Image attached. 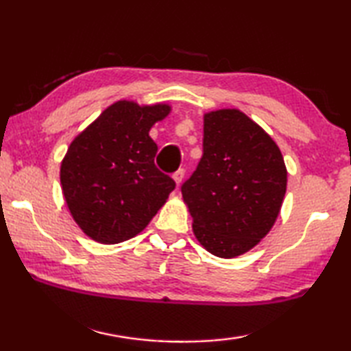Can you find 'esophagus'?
I'll return each instance as SVG.
<instances>
[{"label": "esophagus", "mask_w": 351, "mask_h": 351, "mask_svg": "<svg viewBox=\"0 0 351 351\" xmlns=\"http://www.w3.org/2000/svg\"><path fill=\"white\" fill-rule=\"evenodd\" d=\"M173 180H175V182H176V186H180V184H181L182 180H184V169H180V170L175 171V173H173Z\"/></svg>", "instance_id": "1"}]
</instances>
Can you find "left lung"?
Instances as JSON below:
<instances>
[{
  "label": "left lung",
  "mask_w": 351,
  "mask_h": 351,
  "mask_svg": "<svg viewBox=\"0 0 351 351\" xmlns=\"http://www.w3.org/2000/svg\"><path fill=\"white\" fill-rule=\"evenodd\" d=\"M287 176L280 148L245 112H206L203 158L181 187L201 246L221 258L257 246L280 213Z\"/></svg>",
  "instance_id": "obj_1"
}]
</instances>
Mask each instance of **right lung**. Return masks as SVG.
<instances>
[{"label": "right lung", "mask_w": 351, "mask_h": 351, "mask_svg": "<svg viewBox=\"0 0 351 351\" xmlns=\"http://www.w3.org/2000/svg\"><path fill=\"white\" fill-rule=\"evenodd\" d=\"M167 104L110 105L71 142L60 167L66 206L94 241L116 245L147 228L175 181L154 165L158 145L148 136L169 116Z\"/></svg>", "instance_id": "add662e5"}]
</instances>
